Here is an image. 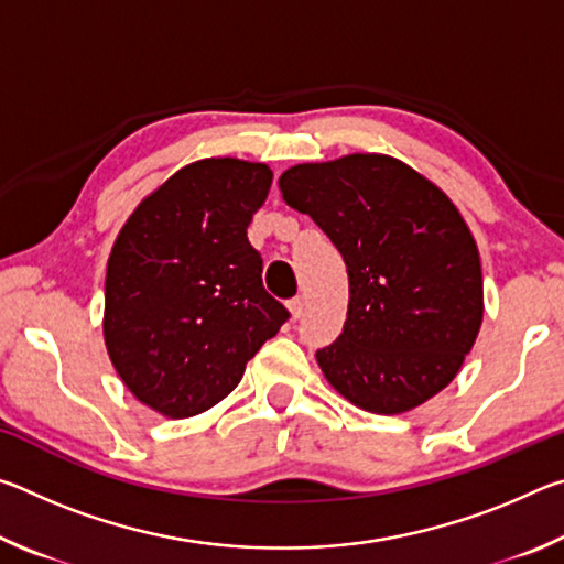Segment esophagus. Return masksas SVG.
Here are the masks:
<instances>
[{
  "mask_svg": "<svg viewBox=\"0 0 564 564\" xmlns=\"http://www.w3.org/2000/svg\"><path fill=\"white\" fill-rule=\"evenodd\" d=\"M289 311H291V318L299 321L303 313H305V299L303 295H295L293 301H289Z\"/></svg>",
  "mask_w": 564,
  "mask_h": 564,
  "instance_id": "34e87169",
  "label": "esophagus"
}]
</instances>
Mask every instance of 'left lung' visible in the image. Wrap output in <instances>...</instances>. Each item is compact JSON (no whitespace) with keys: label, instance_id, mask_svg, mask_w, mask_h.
Listing matches in <instances>:
<instances>
[{"label":"left lung","instance_id":"8db88e82","mask_svg":"<svg viewBox=\"0 0 564 564\" xmlns=\"http://www.w3.org/2000/svg\"><path fill=\"white\" fill-rule=\"evenodd\" d=\"M283 202L308 214L348 269V316L316 352L368 413H408L457 376L482 323V269L465 218L433 181L386 154L299 164Z\"/></svg>","mask_w":564,"mask_h":564}]
</instances>
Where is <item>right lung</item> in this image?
Wrapping results in <instances>:
<instances>
[{
    "label": "right lung",
    "mask_w": 564,
    "mask_h": 564,
    "mask_svg": "<svg viewBox=\"0 0 564 564\" xmlns=\"http://www.w3.org/2000/svg\"><path fill=\"white\" fill-rule=\"evenodd\" d=\"M269 164L202 159L141 202L107 263L104 343L123 386L164 417L214 408L289 318L246 228Z\"/></svg>",
    "instance_id": "right-lung-1"
}]
</instances>
